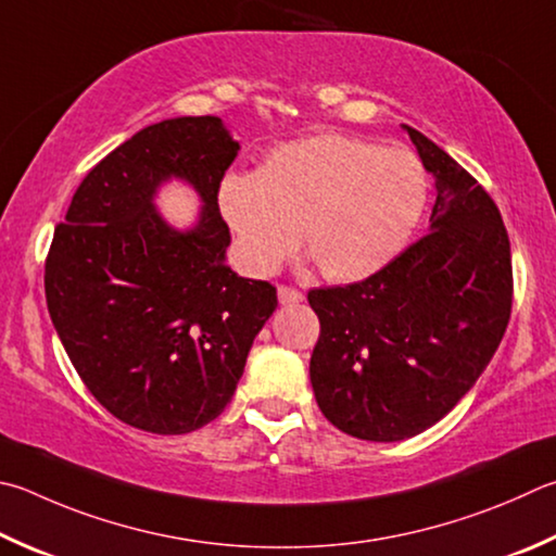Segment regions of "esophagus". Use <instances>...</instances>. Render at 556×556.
I'll list each match as a JSON object with an SVG mask.
<instances>
[{
  "label": "esophagus",
  "instance_id": "esophagus-1",
  "mask_svg": "<svg viewBox=\"0 0 556 556\" xmlns=\"http://www.w3.org/2000/svg\"><path fill=\"white\" fill-rule=\"evenodd\" d=\"M277 296H279V304H285V306H291V304H299V301H304V294H301L299 289L287 287V285H279L277 287Z\"/></svg>",
  "mask_w": 556,
  "mask_h": 556
}]
</instances>
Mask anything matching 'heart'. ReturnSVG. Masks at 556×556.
Masks as SVG:
<instances>
[{"mask_svg":"<svg viewBox=\"0 0 556 556\" xmlns=\"http://www.w3.org/2000/svg\"><path fill=\"white\" fill-rule=\"evenodd\" d=\"M216 199L252 275L275 271L301 240L323 277L355 281L408 245L428 173L408 150L320 134L271 148L257 173H228Z\"/></svg>","mask_w":556,"mask_h":556,"instance_id":"b5f03b06","label":"heart"}]
</instances>
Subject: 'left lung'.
Instances as JSON below:
<instances>
[{"instance_id": "8db88e82", "label": "left lung", "mask_w": 556, "mask_h": 556, "mask_svg": "<svg viewBox=\"0 0 556 556\" xmlns=\"http://www.w3.org/2000/svg\"><path fill=\"white\" fill-rule=\"evenodd\" d=\"M435 177L430 233L365 281L313 289L311 355L318 408L369 442H399L457 406L498 350L513 304L510 243L477 179L403 126Z\"/></svg>"}]
</instances>
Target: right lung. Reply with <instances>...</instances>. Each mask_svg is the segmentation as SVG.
Here are the masks:
<instances>
[{"label":"right lung","mask_w":556,"mask_h":556,"mask_svg":"<svg viewBox=\"0 0 556 556\" xmlns=\"http://www.w3.org/2000/svg\"><path fill=\"white\" fill-rule=\"evenodd\" d=\"M240 150L218 116L138 130L89 169L46 260V301L89 393L126 426L185 435L224 413L277 308L269 281L226 265L218 185ZM187 180L198 224L177 231L156 189Z\"/></svg>","instance_id":"obj_1"}]
</instances>
